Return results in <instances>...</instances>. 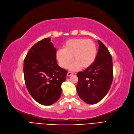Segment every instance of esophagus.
Wrapping results in <instances>:
<instances>
[{
	"mask_svg": "<svg viewBox=\"0 0 134 134\" xmlns=\"http://www.w3.org/2000/svg\"><path fill=\"white\" fill-rule=\"evenodd\" d=\"M73 75V73L71 72H68V74H67L68 76H70L71 75Z\"/></svg>",
	"mask_w": 134,
	"mask_h": 134,
	"instance_id": "obj_1",
	"label": "esophagus"
}]
</instances>
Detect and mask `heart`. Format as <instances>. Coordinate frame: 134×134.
<instances>
[{"mask_svg": "<svg viewBox=\"0 0 134 134\" xmlns=\"http://www.w3.org/2000/svg\"><path fill=\"white\" fill-rule=\"evenodd\" d=\"M97 57V48L95 43L91 39L83 38L71 39L64 44L63 50L57 51L56 57L59 65L66 68L72 62L75 64L70 67L72 70H76L80 66L86 69L91 66Z\"/></svg>", "mask_w": 134, "mask_h": 134, "instance_id": "1", "label": "heart"}]
</instances>
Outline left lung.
<instances>
[{"mask_svg": "<svg viewBox=\"0 0 134 134\" xmlns=\"http://www.w3.org/2000/svg\"><path fill=\"white\" fill-rule=\"evenodd\" d=\"M99 49L95 62L77 74V91L85 103L94 104L103 99L113 82V59L104 44L98 40Z\"/></svg>", "mask_w": 134, "mask_h": 134, "instance_id": "left-lung-1", "label": "left lung"}]
</instances>
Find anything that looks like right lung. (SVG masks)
I'll return each mask as SVG.
<instances>
[{
	"label": "right lung",
	"instance_id": "right-lung-1",
	"mask_svg": "<svg viewBox=\"0 0 134 134\" xmlns=\"http://www.w3.org/2000/svg\"><path fill=\"white\" fill-rule=\"evenodd\" d=\"M46 38L32 46L24 61V74L27 89L33 98L44 105L57 101L61 95V85L68 71L58 66L56 49Z\"/></svg>",
	"mask_w": 134,
	"mask_h": 134
}]
</instances>
